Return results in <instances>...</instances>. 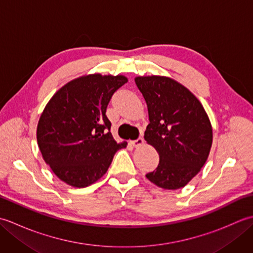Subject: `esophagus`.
I'll use <instances>...</instances> for the list:
<instances>
[{"label": "esophagus", "mask_w": 253, "mask_h": 253, "mask_svg": "<svg viewBox=\"0 0 253 253\" xmlns=\"http://www.w3.org/2000/svg\"><path fill=\"white\" fill-rule=\"evenodd\" d=\"M143 142H144V140L142 138H138L137 140H133V141H130V143L132 144L133 147L135 148H139V147H141L142 144H143Z\"/></svg>", "instance_id": "34e87169"}]
</instances>
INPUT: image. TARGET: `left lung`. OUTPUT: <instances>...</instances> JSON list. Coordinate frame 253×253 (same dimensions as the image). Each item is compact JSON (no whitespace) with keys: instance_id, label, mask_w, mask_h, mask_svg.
Listing matches in <instances>:
<instances>
[{"instance_id":"left-lung-1","label":"left lung","mask_w":253,"mask_h":253,"mask_svg":"<svg viewBox=\"0 0 253 253\" xmlns=\"http://www.w3.org/2000/svg\"><path fill=\"white\" fill-rule=\"evenodd\" d=\"M135 83L148 106L144 140L160 157L157 169L146 177L163 189H179L207 162L213 141L211 122L197 96L177 80L151 75L137 76Z\"/></svg>"}]
</instances>
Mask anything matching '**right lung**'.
I'll return each mask as SVG.
<instances>
[{
  "label": "right lung",
  "instance_id": "add662e5",
  "mask_svg": "<svg viewBox=\"0 0 253 253\" xmlns=\"http://www.w3.org/2000/svg\"><path fill=\"white\" fill-rule=\"evenodd\" d=\"M124 75H83L58 89L41 113L37 141L44 162L58 178L84 188L103 176L117 150L127 142L113 138L106 107L126 84Z\"/></svg>",
  "mask_w": 253,
  "mask_h": 253
}]
</instances>
